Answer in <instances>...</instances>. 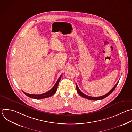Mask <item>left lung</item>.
<instances>
[{
    "label": "left lung",
    "instance_id": "left-lung-1",
    "mask_svg": "<svg viewBox=\"0 0 132 132\" xmlns=\"http://www.w3.org/2000/svg\"><path fill=\"white\" fill-rule=\"evenodd\" d=\"M119 81L116 83V84L114 86V87H113V88H112L108 93H107V94H105V95H103V96H100V97H91V96H88V95H85V94H84L83 93H82V92L79 90V89L78 88V85H77L76 83V89H77V91L78 93L81 96H82V97H84V98H85L88 99V100H99L104 99V98L107 97L108 96H109V95L114 91V90L115 89V88L116 87L117 84H118Z\"/></svg>",
    "mask_w": 132,
    "mask_h": 132
}]
</instances>
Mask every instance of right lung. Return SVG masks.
<instances>
[{
	"label": "right lung",
	"mask_w": 132,
	"mask_h": 132,
	"mask_svg": "<svg viewBox=\"0 0 132 132\" xmlns=\"http://www.w3.org/2000/svg\"><path fill=\"white\" fill-rule=\"evenodd\" d=\"M62 75H61L60 76V77H59V79L57 80V81H56V83L55 84V85H54V86L52 87V88L49 91L43 93V94H38V95H36V94H28L27 93H25L23 91V92L28 97L31 98H34V99H43V98H48L49 97L51 96H52L54 94H55L56 92L57 87L59 84V82L61 80V78L62 77Z\"/></svg>",
	"instance_id": "right-lung-1"
}]
</instances>
